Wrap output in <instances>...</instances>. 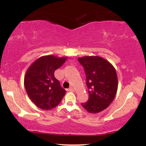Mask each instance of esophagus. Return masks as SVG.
<instances>
[{
    "mask_svg": "<svg viewBox=\"0 0 146 146\" xmlns=\"http://www.w3.org/2000/svg\"><path fill=\"white\" fill-rule=\"evenodd\" d=\"M68 91H71V92H73V91H74V88H73V87H70V88H68Z\"/></svg>",
    "mask_w": 146,
    "mask_h": 146,
    "instance_id": "34e87169",
    "label": "esophagus"
}]
</instances>
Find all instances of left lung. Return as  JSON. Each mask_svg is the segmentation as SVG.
Returning a JSON list of instances; mask_svg holds the SVG:
<instances>
[{
  "label": "left lung",
  "mask_w": 146,
  "mask_h": 146,
  "mask_svg": "<svg viewBox=\"0 0 146 146\" xmlns=\"http://www.w3.org/2000/svg\"><path fill=\"white\" fill-rule=\"evenodd\" d=\"M78 61L84 68L88 100L81 104L90 113L102 111L113 101L118 81L116 71L109 62L100 56H85Z\"/></svg>",
  "instance_id": "obj_1"
}]
</instances>
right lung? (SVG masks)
Wrapping results in <instances>:
<instances>
[{
	"instance_id": "right-lung-1",
	"label": "right lung",
	"mask_w": 146,
	"mask_h": 146,
	"mask_svg": "<svg viewBox=\"0 0 146 146\" xmlns=\"http://www.w3.org/2000/svg\"><path fill=\"white\" fill-rule=\"evenodd\" d=\"M67 58L54 56L40 57L31 64L26 72L24 84L28 96L38 108L48 110L61 102L66 90L60 86L54 72Z\"/></svg>"
}]
</instances>
